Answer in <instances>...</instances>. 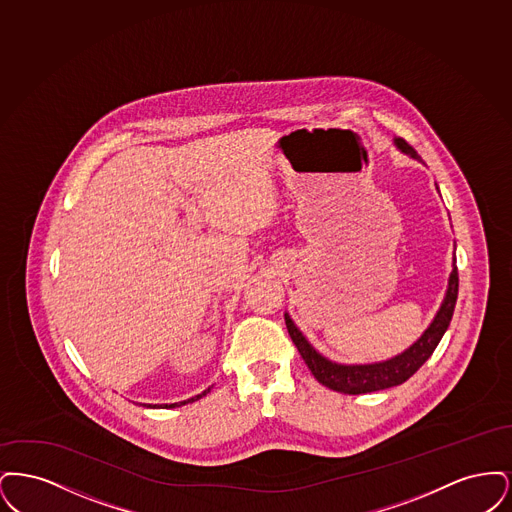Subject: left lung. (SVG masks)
Segmentation results:
<instances>
[{"label":"left lung","mask_w":512,"mask_h":512,"mask_svg":"<svg viewBox=\"0 0 512 512\" xmlns=\"http://www.w3.org/2000/svg\"><path fill=\"white\" fill-rule=\"evenodd\" d=\"M397 147L414 159H420V155L414 151L413 146H409L403 138L395 140ZM457 293H459V270H457V259L453 265V272L449 276V288L445 293V299L439 307L438 315L430 328L422 334V338L411 345L405 353L397 355L395 359H390L386 363H376V365H336L318 355L313 349V345L303 338V334L297 330L293 324L292 318L286 315V326L290 332L295 347L299 349L305 365L313 372V376L318 382L330 390L340 391V393H349V395H361V393H370V391L388 390L393 386H399L407 382L414 372L424 365L434 349L438 347L439 341L443 338L451 318L455 311L457 303Z\"/></svg>","instance_id":"left-lung-1"}]
</instances>
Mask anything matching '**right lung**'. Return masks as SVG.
Wrapping results in <instances>:
<instances>
[{
	"mask_svg": "<svg viewBox=\"0 0 512 512\" xmlns=\"http://www.w3.org/2000/svg\"><path fill=\"white\" fill-rule=\"evenodd\" d=\"M207 391L209 390L203 391L201 395H195V397H192V399H188V401H182V405H184V403H190V401H197V399H201L203 395H207ZM155 407H157V405H155ZM165 407H176V403H174V405H165Z\"/></svg>",
	"mask_w": 512,
	"mask_h": 512,
	"instance_id": "add662e5",
	"label": "right lung"
}]
</instances>
